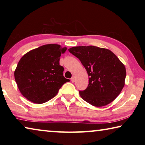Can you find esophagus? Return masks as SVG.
Instances as JSON below:
<instances>
[{
    "label": "esophagus",
    "instance_id": "obj_1",
    "mask_svg": "<svg viewBox=\"0 0 145 145\" xmlns=\"http://www.w3.org/2000/svg\"><path fill=\"white\" fill-rule=\"evenodd\" d=\"M75 80V78L74 76H73V77L71 78V81H72V82H74Z\"/></svg>",
    "mask_w": 145,
    "mask_h": 145
}]
</instances>
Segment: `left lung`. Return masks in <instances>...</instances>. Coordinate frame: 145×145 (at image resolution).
<instances>
[{
  "mask_svg": "<svg viewBox=\"0 0 145 145\" xmlns=\"http://www.w3.org/2000/svg\"><path fill=\"white\" fill-rule=\"evenodd\" d=\"M69 52L78 58L89 76L86 89L80 91L82 99L95 107L110 104L124 87L126 69L111 50L95 46H73Z\"/></svg>",
  "mask_w": 145,
  "mask_h": 145,
  "instance_id": "left-lung-1",
  "label": "left lung"
}]
</instances>
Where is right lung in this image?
<instances>
[{
    "mask_svg": "<svg viewBox=\"0 0 145 145\" xmlns=\"http://www.w3.org/2000/svg\"><path fill=\"white\" fill-rule=\"evenodd\" d=\"M57 44H48L26 53L17 65L14 75L20 91L35 104H43L57 94L70 80L59 65L61 54L67 50Z\"/></svg>",
    "mask_w": 145,
    "mask_h": 145,
    "instance_id": "add662e5",
    "label": "right lung"
}]
</instances>
